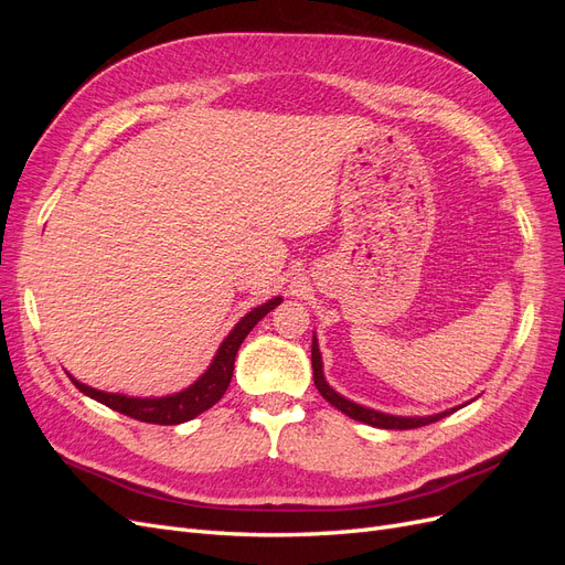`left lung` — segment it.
<instances>
[{
	"instance_id": "obj_1",
	"label": "left lung",
	"mask_w": 565,
	"mask_h": 565,
	"mask_svg": "<svg viewBox=\"0 0 565 565\" xmlns=\"http://www.w3.org/2000/svg\"><path fill=\"white\" fill-rule=\"evenodd\" d=\"M311 363H313V380H316V386L320 391V396L328 401L330 405H334L337 409H341V413H344V415H349L351 419L370 424V426H377V429H417V426H426V424H431V422H438L443 417L457 413L459 407H465V405H457V407L446 409V413L422 415V417L386 415V413H380V409H372V407H365L361 403H353V401L344 398V396H341V393H337L328 384V380H324V374H322V355H320V349H318L316 334H313V344H311Z\"/></svg>"
}]
</instances>
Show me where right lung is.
Instances as JSON below:
<instances>
[{
  "label": "right lung",
  "instance_id": "1",
  "mask_svg": "<svg viewBox=\"0 0 565 565\" xmlns=\"http://www.w3.org/2000/svg\"><path fill=\"white\" fill-rule=\"evenodd\" d=\"M282 301V297H273L266 303L256 306L247 316L241 318V322L228 332V337L221 341V347L216 349V355L212 358L210 367L204 370L200 377L179 393H169V396H156V398H139V396H125V393H108V391H98L87 384H82L75 380L73 374H67L71 382L84 393L98 403H104L110 409H117L131 419L148 422V424H183L188 419H195L202 415L204 409H210L214 403L221 401L224 396L231 377H233V363L237 349L245 341V337L252 332V328L259 322L264 316H268L276 306Z\"/></svg>",
  "mask_w": 565,
  "mask_h": 565
}]
</instances>
